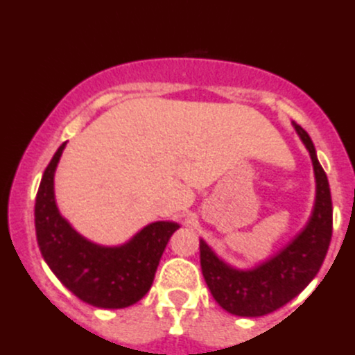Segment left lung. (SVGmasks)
<instances>
[{
	"instance_id": "1",
	"label": "left lung",
	"mask_w": 355,
	"mask_h": 355,
	"mask_svg": "<svg viewBox=\"0 0 355 355\" xmlns=\"http://www.w3.org/2000/svg\"><path fill=\"white\" fill-rule=\"evenodd\" d=\"M293 125L309 151L316 180L315 207L304 230L277 255L248 270L227 266L200 240V267L206 284L218 304L231 315L250 318L282 308L315 279L330 246L334 209L327 173L316 158L311 137L296 122Z\"/></svg>"
}]
</instances>
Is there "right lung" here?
I'll return each mask as SVG.
<instances>
[{
  "label": "right lung",
  "instance_id": "obj_1",
  "mask_svg": "<svg viewBox=\"0 0 355 355\" xmlns=\"http://www.w3.org/2000/svg\"><path fill=\"white\" fill-rule=\"evenodd\" d=\"M64 146L52 156L35 197L40 253L62 286L81 301L96 308H128L149 291L168 240L180 226L151 223L121 246H102L81 236L55 206L54 173Z\"/></svg>",
  "mask_w": 355,
  "mask_h": 355
}]
</instances>
